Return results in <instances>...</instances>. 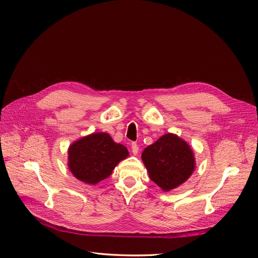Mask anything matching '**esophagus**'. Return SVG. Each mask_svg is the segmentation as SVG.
<instances>
[{"instance_id": "obj_1", "label": "esophagus", "mask_w": 258, "mask_h": 258, "mask_svg": "<svg viewBox=\"0 0 258 258\" xmlns=\"http://www.w3.org/2000/svg\"><path fill=\"white\" fill-rule=\"evenodd\" d=\"M130 146H131V152H132V154L137 155V154L139 153V145L136 144V143H131Z\"/></svg>"}]
</instances>
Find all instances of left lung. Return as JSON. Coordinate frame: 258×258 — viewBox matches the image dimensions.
<instances>
[{"instance_id": "left-lung-1", "label": "left lung", "mask_w": 258, "mask_h": 258, "mask_svg": "<svg viewBox=\"0 0 258 258\" xmlns=\"http://www.w3.org/2000/svg\"><path fill=\"white\" fill-rule=\"evenodd\" d=\"M142 160L151 179L163 191L186 182L195 170V157L189 145L175 135L167 134L142 153Z\"/></svg>"}]
</instances>
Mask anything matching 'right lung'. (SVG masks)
<instances>
[{
	"instance_id": "add662e5",
	"label": "right lung",
	"mask_w": 258,
	"mask_h": 258,
	"mask_svg": "<svg viewBox=\"0 0 258 258\" xmlns=\"http://www.w3.org/2000/svg\"><path fill=\"white\" fill-rule=\"evenodd\" d=\"M69 169L80 181L96 185L108 177L118 162L129 152L122 144L115 143L105 132L92 134L77 140L69 147Z\"/></svg>"
}]
</instances>
